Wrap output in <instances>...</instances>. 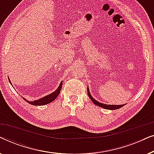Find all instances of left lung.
<instances>
[{
  "label": "left lung",
  "mask_w": 154,
  "mask_h": 154,
  "mask_svg": "<svg viewBox=\"0 0 154 154\" xmlns=\"http://www.w3.org/2000/svg\"><path fill=\"white\" fill-rule=\"evenodd\" d=\"M88 94L89 96V97L91 99V100L93 102L94 104H96L97 106L102 107V108H104L105 109H109V110H115V109H119L121 107H123L124 106V104H121V105H110V104H102L100 102H97L96 100L92 97L91 94H90V90H89V88L88 86Z\"/></svg>",
  "instance_id": "left-lung-1"
}]
</instances>
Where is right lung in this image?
Segmentation results:
<instances>
[{"instance_id": "1", "label": "right lung", "mask_w": 154, "mask_h": 154, "mask_svg": "<svg viewBox=\"0 0 154 154\" xmlns=\"http://www.w3.org/2000/svg\"><path fill=\"white\" fill-rule=\"evenodd\" d=\"M9 81H10V83H11L10 79H9ZM62 81L61 82L58 88L55 90V91L53 92L51 94H48V95H47V96L43 97V98L39 99V100H38L31 101V102H29V101L26 100V99H24V97H23V99H24L25 101H26L27 102L29 103L30 104L35 105V106H43V105H45L47 104H49V103H51L52 101H54V100H55V99L57 98V97L59 95V94H60V90H61V89H62Z\"/></svg>"}]
</instances>
